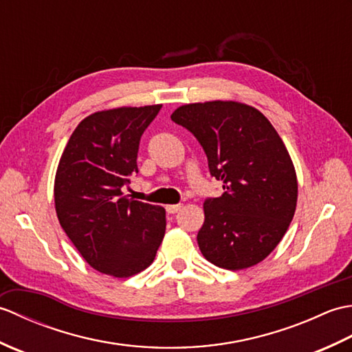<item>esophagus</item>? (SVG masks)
<instances>
[{
    "instance_id": "34e87169",
    "label": "esophagus",
    "mask_w": 352,
    "mask_h": 352,
    "mask_svg": "<svg viewBox=\"0 0 352 352\" xmlns=\"http://www.w3.org/2000/svg\"><path fill=\"white\" fill-rule=\"evenodd\" d=\"M182 207H183L182 204H170V206H166V212H168L169 214H174V213H177V212H180Z\"/></svg>"
}]
</instances>
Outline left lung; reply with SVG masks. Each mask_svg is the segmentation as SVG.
<instances>
[{
    "label": "left lung",
    "mask_w": 352,
    "mask_h": 352,
    "mask_svg": "<svg viewBox=\"0 0 352 352\" xmlns=\"http://www.w3.org/2000/svg\"><path fill=\"white\" fill-rule=\"evenodd\" d=\"M170 119L197 138L223 193L204 201L197 241L210 263L239 271L257 265L280 243L294 218V163L263 113L234 101L178 107Z\"/></svg>",
    "instance_id": "left-lung-1"
}]
</instances>
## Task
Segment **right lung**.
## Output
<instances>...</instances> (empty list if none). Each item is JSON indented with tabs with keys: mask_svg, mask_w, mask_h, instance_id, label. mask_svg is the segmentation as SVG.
Masks as SVG:
<instances>
[{
	"mask_svg": "<svg viewBox=\"0 0 352 352\" xmlns=\"http://www.w3.org/2000/svg\"><path fill=\"white\" fill-rule=\"evenodd\" d=\"M160 109L121 107L85 118L57 168L58 222L89 265L118 278L153 263L166 228L163 207L122 192L139 172L140 138Z\"/></svg>",
	"mask_w": 352,
	"mask_h": 352,
	"instance_id": "1",
	"label": "right lung"
}]
</instances>
